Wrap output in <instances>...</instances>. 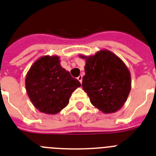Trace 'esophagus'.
<instances>
[{
  "mask_svg": "<svg viewBox=\"0 0 156 156\" xmlns=\"http://www.w3.org/2000/svg\"><path fill=\"white\" fill-rule=\"evenodd\" d=\"M78 80L79 81V82H80L81 83H82V75L78 76Z\"/></svg>",
  "mask_w": 156,
  "mask_h": 156,
  "instance_id": "obj_1",
  "label": "esophagus"
}]
</instances>
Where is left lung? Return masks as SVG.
Masks as SVG:
<instances>
[{
    "instance_id": "left-lung-1",
    "label": "left lung",
    "mask_w": 156,
    "mask_h": 156,
    "mask_svg": "<svg viewBox=\"0 0 156 156\" xmlns=\"http://www.w3.org/2000/svg\"><path fill=\"white\" fill-rule=\"evenodd\" d=\"M86 59L82 89L94 107L104 114L115 113L126 102L131 88V73L117 55L102 49Z\"/></svg>"
}]
</instances>
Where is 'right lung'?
<instances>
[{"label":"right lung","mask_w":156,"mask_h":156,"mask_svg":"<svg viewBox=\"0 0 156 156\" xmlns=\"http://www.w3.org/2000/svg\"><path fill=\"white\" fill-rule=\"evenodd\" d=\"M79 87V81L62 67L56 55L38 58L25 77V88L33 105L39 111L49 115L65 108L73 91Z\"/></svg>","instance_id":"right-lung-1"}]
</instances>
